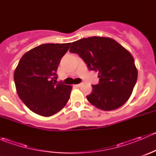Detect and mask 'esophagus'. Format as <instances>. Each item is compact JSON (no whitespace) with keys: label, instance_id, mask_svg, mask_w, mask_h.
<instances>
[{"label":"esophagus","instance_id":"esophagus-1","mask_svg":"<svg viewBox=\"0 0 156 156\" xmlns=\"http://www.w3.org/2000/svg\"><path fill=\"white\" fill-rule=\"evenodd\" d=\"M83 84H84V83H80V84H77V87H81V86H82V85H83Z\"/></svg>","mask_w":156,"mask_h":156}]
</instances>
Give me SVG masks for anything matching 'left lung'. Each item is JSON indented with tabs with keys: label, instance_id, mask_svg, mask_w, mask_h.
I'll list each match as a JSON object with an SVG mask.
<instances>
[{
	"label": "left lung",
	"instance_id": "1",
	"mask_svg": "<svg viewBox=\"0 0 156 156\" xmlns=\"http://www.w3.org/2000/svg\"><path fill=\"white\" fill-rule=\"evenodd\" d=\"M69 51L77 53L90 70L98 72L100 81L87 96L95 107L110 111L130 98L137 79V69L130 52L114 39L90 37L72 42Z\"/></svg>",
	"mask_w": 156,
	"mask_h": 156
}]
</instances>
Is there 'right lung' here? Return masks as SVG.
Returning <instances> with one entry per match:
<instances>
[{"instance_id": "add662e5", "label": "right lung", "mask_w": 156, "mask_h": 156, "mask_svg": "<svg viewBox=\"0 0 156 156\" xmlns=\"http://www.w3.org/2000/svg\"><path fill=\"white\" fill-rule=\"evenodd\" d=\"M71 43L44 44L26 52L14 72L16 89L31 111L51 116L68 103L72 86L56 84V70Z\"/></svg>"}]
</instances>
